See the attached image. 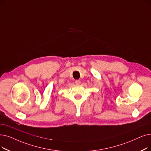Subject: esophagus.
Segmentation results:
<instances>
[{
  "instance_id": "obj_1",
  "label": "esophagus",
  "mask_w": 151,
  "mask_h": 151,
  "mask_svg": "<svg viewBox=\"0 0 151 151\" xmlns=\"http://www.w3.org/2000/svg\"><path fill=\"white\" fill-rule=\"evenodd\" d=\"M75 83V84H77V85H79V84H81V81L78 80H76Z\"/></svg>"
}]
</instances>
